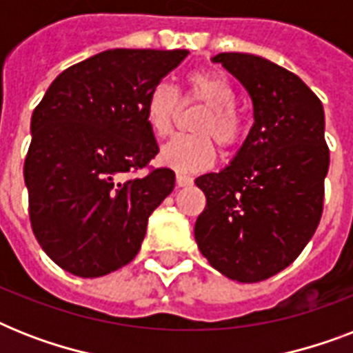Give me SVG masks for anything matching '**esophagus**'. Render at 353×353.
I'll list each match as a JSON object with an SVG mask.
<instances>
[{
  "instance_id": "1",
  "label": "esophagus",
  "mask_w": 353,
  "mask_h": 353,
  "mask_svg": "<svg viewBox=\"0 0 353 353\" xmlns=\"http://www.w3.org/2000/svg\"><path fill=\"white\" fill-rule=\"evenodd\" d=\"M176 185L177 187H188V185H192V177L185 176V174H177Z\"/></svg>"
}]
</instances>
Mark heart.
I'll list each match as a JSON object with an SVG mask.
<instances>
[{"label": "heart", "instance_id": "b5f03b06", "mask_svg": "<svg viewBox=\"0 0 353 353\" xmlns=\"http://www.w3.org/2000/svg\"><path fill=\"white\" fill-rule=\"evenodd\" d=\"M236 93L231 82L216 71H192L185 77V104L205 106L194 121L196 135H181L161 148V165L172 170L190 174L209 168L216 159L218 143L223 150H232L243 139V121L236 112ZM179 113L177 91L166 82L152 88L144 102V119L150 132L166 137Z\"/></svg>", "mask_w": 353, "mask_h": 353}]
</instances>
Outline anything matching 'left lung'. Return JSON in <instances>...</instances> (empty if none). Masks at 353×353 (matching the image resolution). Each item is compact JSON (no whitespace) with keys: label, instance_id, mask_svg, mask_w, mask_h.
<instances>
[{"label":"left lung","instance_id":"obj_1","mask_svg":"<svg viewBox=\"0 0 353 353\" xmlns=\"http://www.w3.org/2000/svg\"><path fill=\"white\" fill-rule=\"evenodd\" d=\"M252 102V128L232 161L196 179L207 207L194 236L216 271L260 282L285 269L317 231L330 152L324 110L296 74L247 52H220Z\"/></svg>","mask_w":353,"mask_h":353}]
</instances>
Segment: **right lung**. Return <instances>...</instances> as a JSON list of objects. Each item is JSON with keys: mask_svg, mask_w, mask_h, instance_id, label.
I'll use <instances>...</instances> for the list:
<instances>
[{"mask_svg": "<svg viewBox=\"0 0 353 353\" xmlns=\"http://www.w3.org/2000/svg\"><path fill=\"white\" fill-rule=\"evenodd\" d=\"M187 54L108 49L58 74L36 106L23 166L30 225L68 273L97 279L132 262L150 214L174 190L170 168L124 174L159 152L144 102Z\"/></svg>", "mask_w": 353, "mask_h": 353, "instance_id": "right-lung-1", "label": "right lung"}]
</instances>
